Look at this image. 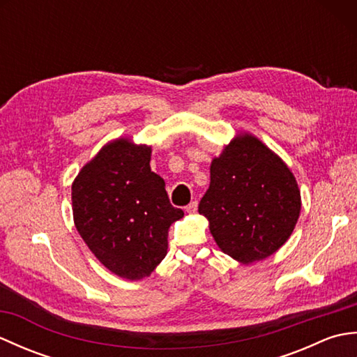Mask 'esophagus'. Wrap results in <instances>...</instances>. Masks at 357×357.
Masks as SVG:
<instances>
[{"instance_id": "esophagus-1", "label": "esophagus", "mask_w": 357, "mask_h": 357, "mask_svg": "<svg viewBox=\"0 0 357 357\" xmlns=\"http://www.w3.org/2000/svg\"><path fill=\"white\" fill-rule=\"evenodd\" d=\"M185 210L188 211V213H196V210H198V201H193V202L188 204Z\"/></svg>"}]
</instances>
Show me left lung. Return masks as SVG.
<instances>
[{"label":"left lung","instance_id":"8db88e82","mask_svg":"<svg viewBox=\"0 0 357 357\" xmlns=\"http://www.w3.org/2000/svg\"><path fill=\"white\" fill-rule=\"evenodd\" d=\"M199 213L224 253L242 264L282 247L301 213V192L290 169L252 135L233 139L210 167Z\"/></svg>","mask_w":357,"mask_h":357}]
</instances>
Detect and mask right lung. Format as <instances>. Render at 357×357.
Masks as SVG:
<instances>
[{
    "label": "right lung",
    "mask_w": 357,
    "mask_h": 357,
    "mask_svg": "<svg viewBox=\"0 0 357 357\" xmlns=\"http://www.w3.org/2000/svg\"><path fill=\"white\" fill-rule=\"evenodd\" d=\"M151 149L116 139L101 149L72 185L77 230L115 275L138 280L167 255L170 225L184 216L173 207L161 176L150 169Z\"/></svg>",
    "instance_id": "right-lung-1"
}]
</instances>
